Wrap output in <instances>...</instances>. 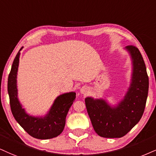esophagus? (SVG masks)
Returning <instances> with one entry per match:
<instances>
[{
  "label": "esophagus",
  "mask_w": 156,
  "mask_h": 156,
  "mask_svg": "<svg viewBox=\"0 0 156 156\" xmlns=\"http://www.w3.org/2000/svg\"><path fill=\"white\" fill-rule=\"evenodd\" d=\"M80 92H81L82 94H84V95H85V94L87 93V87H85V86H84V87H82L81 88V90H80Z\"/></svg>",
  "instance_id": "esophagus-1"
}]
</instances>
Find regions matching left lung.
Here are the masks:
<instances>
[{"label": "left lung", "mask_w": 156, "mask_h": 156, "mask_svg": "<svg viewBox=\"0 0 156 156\" xmlns=\"http://www.w3.org/2000/svg\"><path fill=\"white\" fill-rule=\"evenodd\" d=\"M133 60L131 87L118 107L111 108L103 100L85 98V105L94 130L105 138L126 135L142 118L148 94L149 79L143 58L134 45L126 46Z\"/></svg>", "instance_id": "8db88e82"}]
</instances>
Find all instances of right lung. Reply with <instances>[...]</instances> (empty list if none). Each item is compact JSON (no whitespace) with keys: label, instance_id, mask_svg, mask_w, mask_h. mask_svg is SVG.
Listing matches in <instances>:
<instances>
[{"label":"right lung","instance_id":"right-lung-1","mask_svg":"<svg viewBox=\"0 0 156 156\" xmlns=\"http://www.w3.org/2000/svg\"><path fill=\"white\" fill-rule=\"evenodd\" d=\"M19 54V52L13 60L8 79V93L13 116L19 125L32 137L40 140L57 137L64 129L66 117L76 98V93H69L58 96L45 118L29 116L25 113L17 98L16 74Z\"/></svg>","mask_w":156,"mask_h":156}]
</instances>
